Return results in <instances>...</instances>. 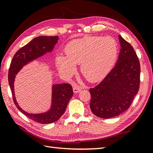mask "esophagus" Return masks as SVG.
Wrapping results in <instances>:
<instances>
[{
  "label": "esophagus",
  "mask_w": 153,
  "mask_h": 153,
  "mask_svg": "<svg viewBox=\"0 0 153 153\" xmlns=\"http://www.w3.org/2000/svg\"><path fill=\"white\" fill-rule=\"evenodd\" d=\"M80 91H81V88L78 85H75V86L73 87V92H75V93H77V92H79Z\"/></svg>",
  "instance_id": "obj_1"
}]
</instances>
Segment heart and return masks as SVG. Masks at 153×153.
Masks as SVG:
<instances>
[{
	"instance_id": "heart-1",
	"label": "heart",
	"mask_w": 153,
	"mask_h": 153,
	"mask_svg": "<svg viewBox=\"0 0 153 153\" xmlns=\"http://www.w3.org/2000/svg\"><path fill=\"white\" fill-rule=\"evenodd\" d=\"M66 55H57L56 65L64 75L71 76L76 71V64L87 80H102L111 70L116 61L118 48L110 37L87 36L71 41L66 47Z\"/></svg>"
}]
</instances>
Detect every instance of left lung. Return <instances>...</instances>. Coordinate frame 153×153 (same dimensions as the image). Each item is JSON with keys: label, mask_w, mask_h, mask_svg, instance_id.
Wrapping results in <instances>:
<instances>
[{"label": "left lung", "mask_w": 153, "mask_h": 153, "mask_svg": "<svg viewBox=\"0 0 153 153\" xmlns=\"http://www.w3.org/2000/svg\"><path fill=\"white\" fill-rule=\"evenodd\" d=\"M119 39L121 48L115 67L89 89L92 112L103 119L117 116L128 109L140 87V66L137 53L120 35Z\"/></svg>", "instance_id": "8db88e82"}]
</instances>
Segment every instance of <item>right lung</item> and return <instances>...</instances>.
<instances>
[{"label": "right lung", "instance_id": "obj_1", "mask_svg": "<svg viewBox=\"0 0 153 153\" xmlns=\"http://www.w3.org/2000/svg\"><path fill=\"white\" fill-rule=\"evenodd\" d=\"M59 38L55 36H39L18 50L12 59L8 73V81L12 92L14 103L17 108L32 121L40 124L52 123L61 117L66 109L68 103L73 95L72 86L69 84H55L52 86V106L47 112L29 114L18 105L14 92V81L16 75L24 65L33 60L52 52Z\"/></svg>", "mask_w": 153, "mask_h": 153}]
</instances>
